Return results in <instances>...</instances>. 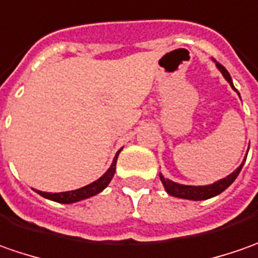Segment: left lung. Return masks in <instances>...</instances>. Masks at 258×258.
<instances>
[{
    "instance_id": "1",
    "label": "left lung",
    "mask_w": 258,
    "mask_h": 258,
    "mask_svg": "<svg viewBox=\"0 0 258 258\" xmlns=\"http://www.w3.org/2000/svg\"><path fill=\"white\" fill-rule=\"evenodd\" d=\"M213 61H214V59H213ZM214 62H216V67L218 68V71L223 74V77L226 78L227 83L230 84V87L234 90L235 93L238 94V91L235 90L234 84H233L231 76L228 74V71H227L226 68L223 67L220 62H217V61H214ZM238 97H240V94H238ZM247 153H248V150H247ZM245 158H247V156L244 157L243 163L238 165L233 173L228 174L227 177L221 178V180H218V181L213 182V184H207V185H187V184H180V182L171 181V180L165 178L164 175H163L161 173H160V180H161V182H163L164 190L167 191V194H170V196H173V197H178V199L192 200V201L207 200V199H211V197H216V196H218L220 192H223V191L226 190V188H228V187L233 184V181L237 178V175L240 174L241 168H243V165H244Z\"/></svg>"
}]
</instances>
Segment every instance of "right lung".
I'll return each mask as SVG.
<instances>
[{
  "instance_id": "add662e5",
  "label": "right lung",
  "mask_w": 258,
  "mask_h": 258,
  "mask_svg": "<svg viewBox=\"0 0 258 258\" xmlns=\"http://www.w3.org/2000/svg\"><path fill=\"white\" fill-rule=\"evenodd\" d=\"M122 148H120L117 151V154L112 160L110 168L102 174L101 177L98 180H95L91 184L88 185H84L81 188H77V190L71 191H62V192H44V191H37L40 196H42L44 199H48L51 201H57V203H61V204H73V203H77V201L85 200V199H90L93 196H97L98 192H101L108 184L112 180L114 174H115V164H117V158H118V154Z\"/></svg>"
}]
</instances>
